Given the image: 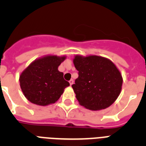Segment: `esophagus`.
<instances>
[{
	"mask_svg": "<svg viewBox=\"0 0 146 146\" xmlns=\"http://www.w3.org/2000/svg\"><path fill=\"white\" fill-rule=\"evenodd\" d=\"M69 84H70V86L74 84V80H69Z\"/></svg>",
	"mask_w": 146,
	"mask_h": 146,
	"instance_id": "34e87169",
	"label": "esophagus"
}]
</instances>
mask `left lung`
Returning <instances> with one entry per match:
<instances>
[{
  "mask_svg": "<svg viewBox=\"0 0 146 146\" xmlns=\"http://www.w3.org/2000/svg\"><path fill=\"white\" fill-rule=\"evenodd\" d=\"M73 63L78 77L72 87L80 104L91 110L110 106L119 96L123 83L115 65L98 55H75Z\"/></svg>",
  "mask_w": 146,
  "mask_h": 146,
  "instance_id": "8db88e82",
  "label": "left lung"
}]
</instances>
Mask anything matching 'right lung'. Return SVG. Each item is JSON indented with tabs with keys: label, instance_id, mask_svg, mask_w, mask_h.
I'll use <instances>...</instances> for the list:
<instances>
[{
	"label": "right lung",
	"instance_id": "obj_1",
	"mask_svg": "<svg viewBox=\"0 0 146 146\" xmlns=\"http://www.w3.org/2000/svg\"><path fill=\"white\" fill-rule=\"evenodd\" d=\"M66 56L47 55L32 62L20 76V88L26 99L40 106L58 100L69 82L58 68Z\"/></svg>",
	"mask_w": 146,
	"mask_h": 146
}]
</instances>
